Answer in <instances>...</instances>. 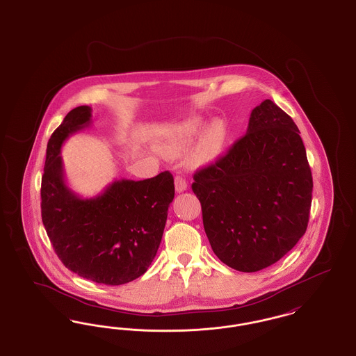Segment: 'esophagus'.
Wrapping results in <instances>:
<instances>
[{
  "label": "esophagus",
  "instance_id": "obj_1",
  "mask_svg": "<svg viewBox=\"0 0 356 356\" xmlns=\"http://www.w3.org/2000/svg\"><path fill=\"white\" fill-rule=\"evenodd\" d=\"M175 186H176V191L180 193V192H184L188 186L186 179L183 176H176L175 177Z\"/></svg>",
  "mask_w": 356,
  "mask_h": 356
}]
</instances>
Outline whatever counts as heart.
<instances>
[{
	"label": "heart",
	"instance_id": "obj_1",
	"mask_svg": "<svg viewBox=\"0 0 356 356\" xmlns=\"http://www.w3.org/2000/svg\"><path fill=\"white\" fill-rule=\"evenodd\" d=\"M205 122L199 118H192L175 127L170 131L167 144L170 147H179L191 143L193 138L202 134ZM225 137V127L221 121H215L209 129L205 132L203 140L199 145V156L204 159H211L220 152Z\"/></svg>",
	"mask_w": 356,
	"mask_h": 356
}]
</instances>
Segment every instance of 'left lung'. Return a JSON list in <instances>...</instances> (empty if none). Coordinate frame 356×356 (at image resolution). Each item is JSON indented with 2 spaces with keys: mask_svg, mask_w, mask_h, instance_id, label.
I'll return each mask as SVG.
<instances>
[{
  "mask_svg": "<svg viewBox=\"0 0 356 356\" xmlns=\"http://www.w3.org/2000/svg\"><path fill=\"white\" fill-rule=\"evenodd\" d=\"M299 134L283 109L264 100L247 134L193 175L209 244L236 271L270 267L305 234L314 184Z\"/></svg>",
  "mask_w": 356,
  "mask_h": 356,
  "instance_id": "obj_1",
  "label": "left lung"
}]
</instances>
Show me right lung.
<instances>
[{
  "label": "right lung",
  "mask_w": 356,
  "mask_h": 356,
  "mask_svg": "<svg viewBox=\"0 0 356 356\" xmlns=\"http://www.w3.org/2000/svg\"><path fill=\"white\" fill-rule=\"evenodd\" d=\"M90 106L72 109L53 132L41 180V216L63 264L95 283L120 286L144 275L157 254L175 197L168 170L147 180H116L83 199L65 183L61 147L89 127Z\"/></svg>",
  "instance_id": "obj_1"
}]
</instances>
